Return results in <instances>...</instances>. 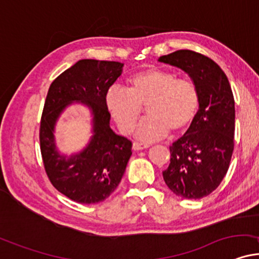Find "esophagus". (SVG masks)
<instances>
[{
  "label": "esophagus",
  "mask_w": 259,
  "mask_h": 259,
  "mask_svg": "<svg viewBox=\"0 0 259 259\" xmlns=\"http://www.w3.org/2000/svg\"><path fill=\"white\" fill-rule=\"evenodd\" d=\"M132 148H133V150H136V151H139V150L148 149V148H149V144H145V143L135 142V143H133V144H132Z\"/></svg>",
  "instance_id": "1"
}]
</instances>
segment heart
Returning a JSON list of instances; mask_svg holds the SVG:
<instances>
[{
	"label": "heart",
	"instance_id": "b5f03b06",
	"mask_svg": "<svg viewBox=\"0 0 259 259\" xmlns=\"http://www.w3.org/2000/svg\"><path fill=\"white\" fill-rule=\"evenodd\" d=\"M128 91L111 88L105 95V105L121 132L133 130L143 107L149 116L136 128L137 138L152 142L163 138L171 130L180 133L196 119L200 105L197 86L174 73L158 68L137 72L127 79Z\"/></svg>",
	"mask_w": 259,
	"mask_h": 259
}]
</instances>
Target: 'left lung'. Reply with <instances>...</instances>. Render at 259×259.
Here are the masks:
<instances>
[{"label": "left lung", "mask_w": 259, "mask_h": 259, "mask_svg": "<svg viewBox=\"0 0 259 259\" xmlns=\"http://www.w3.org/2000/svg\"><path fill=\"white\" fill-rule=\"evenodd\" d=\"M158 61L187 73L199 91V110L187 132L169 148L170 163L163 179L177 196L200 199L221 184L232 158L235 108L231 85L218 63L192 50H178Z\"/></svg>", "instance_id": "obj_1"}]
</instances>
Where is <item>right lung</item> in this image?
I'll return each mask as SVG.
<instances>
[{
	"instance_id": "add662e5",
	"label": "right lung",
	"mask_w": 259,
	"mask_h": 259,
	"mask_svg": "<svg viewBox=\"0 0 259 259\" xmlns=\"http://www.w3.org/2000/svg\"><path fill=\"white\" fill-rule=\"evenodd\" d=\"M123 63L79 60L52 82L41 114L39 140L44 167L54 187L81 204L103 202L119 186L132 155V143L110 127L105 95L122 74ZM85 105L93 136L79 153L65 155L56 145L55 127L69 105Z\"/></svg>"
}]
</instances>
